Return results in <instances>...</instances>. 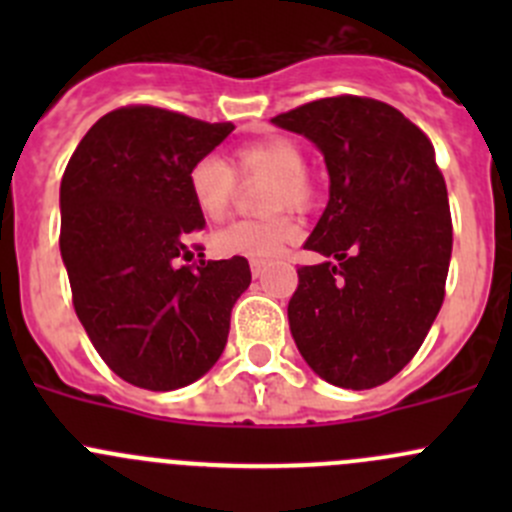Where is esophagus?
<instances>
[{
    "label": "esophagus",
    "mask_w": 512,
    "mask_h": 512,
    "mask_svg": "<svg viewBox=\"0 0 512 512\" xmlns=\"http://www.w3.org/2000/svg\"><path fill=\"white\" fill-rule=\"evenodd\" d=\"M265 262H250V272H252V277H262V272H265Z\"/></svg>",
    "instance_id": "esophagus-1"
}]
</instances>
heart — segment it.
<instances>
[{"label": "heart", "instance_id": "obj_1", "mask_svg": "<svg viewBox=\"0 0 512 512\" xmlns=\"http://www.w3.org/2000/svg\"><path fill=\"white\" fill-rule=\"evenodd\" d=\"M304 148L289 136H265L232 148L230 165L218 156H205L190 168L188 185L195 205L208 220L225 218L235 198L237 180L267 178L260 210L270 213L260 220H240L215 235L213 247L223 257H245L267 262L297 237V225L285 210H307L312 185L307 180Z\"/></svg>", "mask_w": 512, "mask_h": 512}]
</instances>
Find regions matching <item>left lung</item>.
<instances>
[{"label":"left lung","mask_w":512,"mask_h":512,"mask_svg":"<svg viewBox=\"0 0 512 512\" xmlns=\"http://www.w3.org/2000/svg\"><path fill=\"white\" fill-rule=\"evenodd\" d=\"M324 153L329 203L289 299L294 344L324 381L374 389L418 352L446 294L453 225L431 141L394 106L364 96L272 118Z\"/></svg>","instance_id":"obj_1"}]
</instances>
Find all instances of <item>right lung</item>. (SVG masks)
Returning <instances> with one entry per match:
<instances>
[{
    "label": "right lung",
    "mask_w": 512,
    "mask_h": 512,
    "mask_svg": "<svg viewBox=\"0 0 512 512\" xmlns=\"http://www.w3.org/2000/svg\"><path fill=\"white\" fill-rule=\"evenodd\" d=\"M232 128L116 108L81 138L61 178L59 247L76 317L108 369L141 389L173 391L213 369L250 287L245 257L183 265L205 227L190 168Z\"/></svg>",
    "instance_id": "1"
}]
</instances>
